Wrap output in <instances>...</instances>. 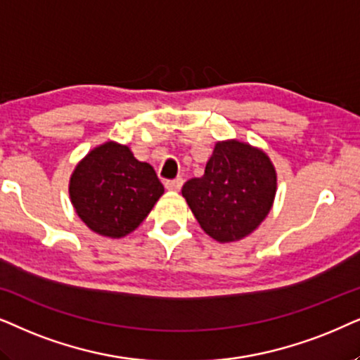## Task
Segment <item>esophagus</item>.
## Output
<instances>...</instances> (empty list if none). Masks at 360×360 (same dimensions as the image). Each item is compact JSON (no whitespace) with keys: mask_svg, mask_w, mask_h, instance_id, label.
Listing matches in <instances>:
<instances>
[{"mask_svg":"<svg viewBox=\"0 0 360 360\" xmlns=\"http://www.w3.org/2000/svg\"><path fill=\"white\" fill-rule=\"evenodd\" d=\"M184 181L181 179V177H176V179H171V181H166V189L167 191H181L183 188Z\"/></svg>","mask_w":360,"mask_h":360,"instance_id":"34e87169","label":"esophagus"}]
</instances>
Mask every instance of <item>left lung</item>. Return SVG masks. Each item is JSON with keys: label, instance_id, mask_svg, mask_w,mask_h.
I'll list each match as a JSON object with an SVG mask.
<instances>
[{"label": "left lung", "instance_id": "1", "mask_svg": "<svg viewBox=\"0 0 360 360\" xmlns=\"http://www.w3.org/2000/svg\"><path fill=\"white\" fill-rule=\"evenodd\" d=\"M276 194V171L270 158L247 143L219 141L204 176L183 186L194 217L220 243L252 233L270 212Z\"/></svg>", "mask_w": 360, "mask_h": 360}]
</instances>
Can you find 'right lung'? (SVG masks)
<instances>
[{
    "label": "right lung",
    "mask_w": 360,
    "mask_h": 360,
    "mask_svg": "<svg viewBox=\"0 0 360 360\" xmlns=\"http://www.w3.org/2000/svg\"><path fill=\"white\" fill-rule=\"evenodd\" d=\"M162 193L153 166L115 141L94 148L75 166L69 184L77 215L90 230L110 238L133 232Z\"/></svg>",
    "instance_id": "1"
}]
</instances>
